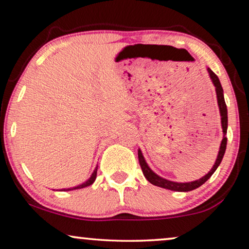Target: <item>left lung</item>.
I'll return each mask as SVG.
<instances>
[{"mask_svg": "<svg viewBox=\"0 0 249 249\" xmlns=\"http://www.w3.org/2000/svg\"><path fill=\"white\" fill-rule=\"evenodd\" d=\"M207 71H209L211 79H212L214 86H215V90H216V97H217V104H219V108H220V114H221V124H222V130H223V139L221 142V146H220V151L219 154H217V159L215 163H214L213 168L211 169V171L207 173L206 176H204L203 178H200L196 181H192V182H173L170 181V180L163 179L161 177H159L156 173H154L149 169V166L146 163L144 156H142L141 149H138V160H139V164H141L142 171L144 173L145 178L148 180L152 185L161 187V188H165V189H170V190H175V192H190V190H194L196 188H198L205 183L207 180L211 178V176L215 172V170L217 169V166L220 165L221 161H222L224 153H226V148H227V128H228V111H227V105L226 102H224V96H223V89L222 86H221V83L219 80V78L215 73L213 72L210 68H207Z\"/></svg>", "mask_w": 249, "mask_h": 249, "instance_id": "obj_1", "label": "left lung"}]
</instances>
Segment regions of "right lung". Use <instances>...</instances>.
Returning <instances> with one entry per match:
<instances>
[{"mask_svg":"<svg viewBox=\"0 0 249 249\" xmlns=\"http://www.w3.org/2000/svg\"><path fill=\"white\" fill-rule=\"evenodd\" d=\"M96 176H97V166L96 168H95V170H94V172L91 173V176H90V178L87 180V181H85L84 183H81V185H79V186H77V187H71V188H68V189H66V190H73V189H81V188H85V187H88V186H90V185H93V182L95 181V179H96Z\"/></svg>","mask_w":249,"mask_h":249,"instance_id":"add662e5","label":"right lung"}]
</instances>
